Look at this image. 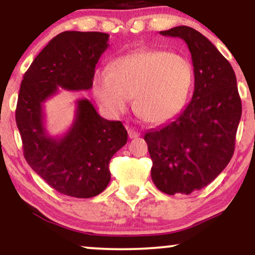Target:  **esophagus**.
<instances>
[{"label": "esophagus", "mask_w": 255, "mask_h": 255, "mask_svg": "<svg viewBox=\"0 0 255 255\" xmlns=\"http://www.w3.org/2000/svg\"><path fill=\"white\" fill-rule=\"evenodd\" d=\"M140 135L139 131L134 130V129H128V136L130 137V139H134V137H137Z\"/></svg>", "instance_id": "esophagus-1"}]
</instances>
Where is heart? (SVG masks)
<instances>
[{"mask_svg":"<svg viewBox=\"0 0 255 255\" xmlns=\"http://www.w3.org/2000/svg\"><path fill=\"white\" fill-rule=\"evenodd\" d=\"M193 84L191 63L163 50H142L116 58L113 69L95 73L93 92L107 110L120 115L134 97V109L150 125H162L180 113Z\"/></svg>","mask_w":255,"mask_h":255,"instance_id":"b5f03b06","label":"heart"}]
</instances>
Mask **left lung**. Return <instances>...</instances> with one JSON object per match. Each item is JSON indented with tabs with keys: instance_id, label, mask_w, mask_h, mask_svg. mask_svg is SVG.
<instances>
[{
	"instance_id": "1",
	"label": "left lung",
	"mask_w": 255,
	"mask_h": 255,
	"mask_svg": "<svg viewBox=\"0 0 255 255\" xmlns=\"http://www.w3.org/2000/svg\"><path fill=\"white\" fill-rule=\"evenodd\" d=\"M186 42L194 67L192 101L169 124L146 131L151 177L169 195L191 194L224 170L242 113L235 72L218 49L188 26L160 31Z\"/></svg>"
}]
</instances>
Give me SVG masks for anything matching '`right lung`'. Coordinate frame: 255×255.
<instances>
[{
	"label": "right lung",
	"instance_id": "obj_1",
	"mask_svg": "<svg viewBox=\"0 0 255 255\" xmlns=\"http://www.w3.org/2000/svg\"><path fill=\"white\" fill-rule=\"evenodd\" d=\"M109 34L66 31L38 54L25 73L15 121L28 165L55 191L74 198H92L110 182L111 157L127 142L120 121L99 116L89 99L77 101L74 120L62 136L49 135L43 103L58 92L90 90Z\"/></svg>",
	"mask_w": 255,
	"mask_h": 255
}]
</instances>
